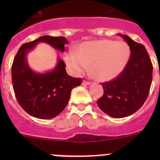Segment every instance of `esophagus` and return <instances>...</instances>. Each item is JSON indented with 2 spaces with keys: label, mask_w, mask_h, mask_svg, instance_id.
Segmentation results:
<instances>
[{
  "label": "esophagus",
  "mask_w": 160,
  "mask_h": 160,
  "mask_svg": "<svg viewBox=\"0 0 160 160\" xmlns=\"http://www.w3.org/2000/svg\"><path fill=\"white\" fill-rule=\"evenodd\" d=\"M90 82H88V81H83L82 83V84L83 85V86H88V85H90Z\"/></svg>",
  "instance_id": "34e87169"
}]
</instances>
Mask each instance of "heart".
Returning a JSON list of instances; mask_svg holds the SVG:
<instances>
[{"instance_id": "1", "label": "heart", "mask_w": 160, "mask_h": 160, "mask_svg": "<svg viewBox=\"0 0 160 160\" xmlns=\"http://www.w3.org/2000/svg\"><path fill=\"white\" fill-rule=\"evenodd\" d=\"M129 58L130 48L126 42L102 39L81 44L76 53H66L65 59L73 73H82L90 66L94 78L107 82L122 73Z\"/></svg>"}]
</instances>
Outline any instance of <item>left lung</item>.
Returning a JSON list of instances; mask_svg holds the SVG:
<instances>
[{
    "mask_svg": "<svg viewBox=\"0 0 160 160\" xmlns=\"http://www.w3.org/2000/svg\"><path fill=\"white\" fill-rule=\"evenodd\" d=\"M131 49L125 69L116 78L101 83L104 94L98 100L102 111L113 118H124L136 112L149 94L152 81V61L146 48L124 34Z\"/></svg>",
    "mask_w": 160,
    "mask_h": 160,
    "instance_id": "obj_1",
    "label": "left lung"
}]
</instances>
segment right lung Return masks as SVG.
<instances>
[{
    "label": "right lung",
    "mask_w": 160,
    "mask_h": 160,
    "mask_svg": "<svg viewBox=\"0 0 160 160\" xmlns=\"http://www.w3.org/2000/svg\"><path fill=\"white\" fill-rule=\"evenodd\" d=\"M39 42L49 44L62 52L68 44L65 37L42 36L22 45L13 59L12 82L17 100L24 111L35 118L49 119L66 108L71 90L80 86L82 78L68 75L66 64L60 58L52 71L44 73L32 71L26 56Z\"/></svg>",
    "instance_id": "add662e5"
}]
</instances>
